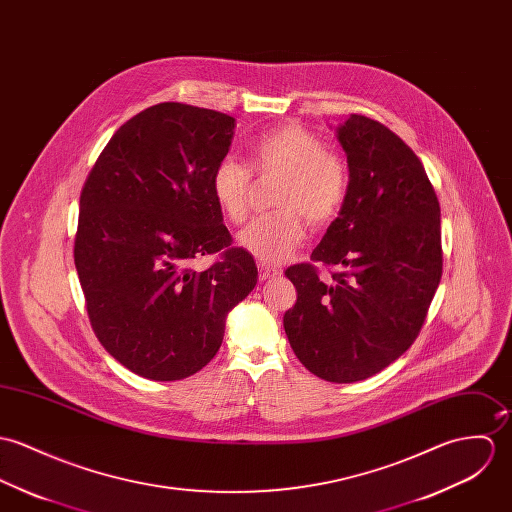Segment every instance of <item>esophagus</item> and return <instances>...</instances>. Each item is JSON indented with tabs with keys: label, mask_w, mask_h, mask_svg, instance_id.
I'll return each mask as SVG.
<instances>
[{
	"label": "esophagus",
	"mask_w": 512,
	"mask_h": 512,
	"mask_svg": "<svg viewBox=\"0 0 512 512\" xmlns=\"http://www.w3.org/2000/svg\"><path fill=\"white\" fill-rule=\"evenodd\" d=\"M279 275H281L279 269H273V267H267L265 263H259V279L261 281H269V279H275Z\"/></svg>",
	"instance_id": "obj_1"
}]
</instances>
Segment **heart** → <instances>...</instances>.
Listing matches in <instances>:
<instances>
[{
	"label": "heart",
	"instance_id": "b5f03b06",
	"mask_svg": "<svg viewBox=\"0 0 512 512\" xmlns=\"http://www.w3.org/2000/svg\"><path fill=\"white\" fill-rule=\"evenodd\" d=\"M249 170L283 178L273 196L281 210L255 218L237 233V245L267 265L283 263L302 243V215L314 228L332 224L349 190L347 163L326 149L320 135L296 123L257 135L249 147ZM251 188V173L233 159L220 161L210 174V192L231 224L247 218Z\"/></svg>",
	"mask_w": 512,
	"mask_h": 512
}]
</instances>
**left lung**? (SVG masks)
<instances>
[{
    "instance_id": "8db88e82",
    "label": "left lung",
    "mask_w": 512,
    "mask_h": 512,
    "mask_svg": "<svg viewBox=\"0 0 512 512\" xmlns=\"http://www.w3.org/2000/svg\"><path fill=\"white\" fill-rule=\"evenodd\" d=\"M349 190L312 261L284 275L296 304L284 312L300 363L330 383L363 381L416 340L442 279L440 202L414 151L383 123L351 114L338 127Z\"/></svg>"
}]
</instances>
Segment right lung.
I'll return each mask as SVG.
<instances>
[{
	"label": "right lung",
	"mask_w": 512,
	"mask_h": 512,
	"mask_svg": "<svg viewBox=\"0 0 512 512\" xmlns=\"http://www.w3.org/2000/svg\"><path fill=\"white\" fill-rule=\"evenodd\" d=\"M235 119L165 102L125 121L80 194L74 265L94 334L123 367L178 381L218 353L228 312L257 284L231 247L210 174L226 159ZM221 253L206 272L194 258Z\"/></svg>",
	"instance_id": "obj_1"
}]
</instances>
